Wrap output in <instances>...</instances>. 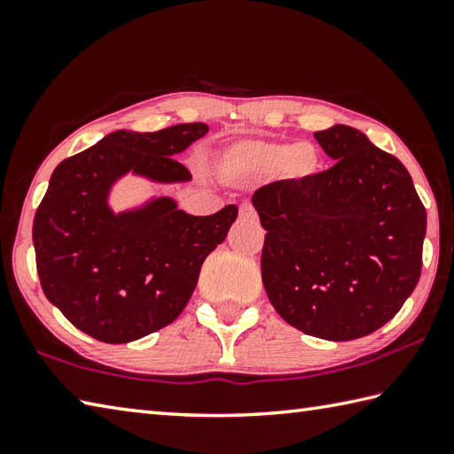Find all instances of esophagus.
Segmentation results:
<instances>
[{"label":"esophagus","instance_id":"34e87169","mask_svg":"<svg viewBox=\"0 0 454 454\" xmlns=\"http://www.w3.org/2000/svg\"><path fill=\"white\" fill-rule=\"evenodd\" d=\"M239 217L241 219H247V221H255L257 219V211L253 209V205L243 203L241 209H239Z\"/></svg>","mask_w":454,"mask_h":454}]
</instances>
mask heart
Here are the masks:
<instances>
[{"mask_svg": "<svg viewBox=\"0 0 454 454\" xmlns=\"http://www.w3.org/2000/svg\"><path fill=\"white\" fill-rule=\"evenodd\" d=\"M319 167L321 155L311 143L241 141L221 157V173L229 179L279 173L285 179L303 181L319 171Z\"/></svg>", "mask_w": 454, "mask_h": 454, "instance_id": "b5f03b06", "label": "heart"}]
</instances>
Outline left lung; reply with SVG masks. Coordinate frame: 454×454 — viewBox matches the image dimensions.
Returning a JSON list of instances; mask_svg holds the SVG:
<instances>
[{"mask_svg": "<svg viewBox=\"0 0 454 454\" xmlns=\"http://www.w3.org/2000/svg\"><path fill=\"white\" fill-rule=\"evenodd\" d=\"M315 139L331 169L253 193L267 231L261 275L293 327L351 340L383 327L415 291L427 211L404 165L359 129L333 125Z\"/></svg>", "mask_w": 454, "mask_h": 454, "instance_id": "left-lung-1", "label": "left lung"}]
</instances>
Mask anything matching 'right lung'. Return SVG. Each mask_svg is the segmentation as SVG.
Instances as JSON below:
<instances>
[{"instance_id":"1","label":"right lung","mask_w":454,"mask_h":454,"mask_svg":"<svg viewBox=\"0 0 454 454\" xmlns=\"http://www.w3.org/2000/svg\"><path fill=\"white\" fill-rule=\"evenodd\" d=\"M207 131L205 123L119 129L55 167L34 219L35 263L45 297L79 331L103 343H129L173 323L189 303L237 207L195 217L175 199L155 197L115 213L109 193L127 173L191 181L175 155Z\"/></svg>"}]
</instances>
